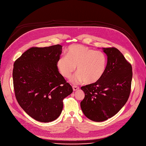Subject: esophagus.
<instances>
[{"label":"esophagus","instance_id":"34e87169","mask_svg":"<svg viewBox=\"0 0 146 146\" xmlns=\"http://www.w3.org/2000/svg\"><path fill=\"white\" fill-rule=\"evenodd\" d=\"M72 89L74 91H76L77 90H78L79 89V87L78 86H72Z\"/></svg>","mask_w":146,"mask_h":146}]
</instances>
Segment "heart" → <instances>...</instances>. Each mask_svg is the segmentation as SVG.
<instances>
[{"label":"heart","mask_w":146,"mask_h":146,"mask_svg":"<svg viewBox=\"0 0 146 146\" xmlns=\"http://www.w3.org/2000/svg\"><path fill=\"white\" fill-rule=\"evenodd\" d=\"M76 66L78 73L72 82L83 81L86 84H92L104 75L107 67V57L102 51L94 50L82 45H71L66 51V56H62L58 59L56 66L64 78L70 79Z\"/></svg>","instance_id":"b5f03b06"}]
</instances>
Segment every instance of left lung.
I'll return each instance as SVG.
<instances>
[{
    "mask_svg": "<svg viewBox=\"0 0 146 146\" xmlns=\"http://www.w3.org/2000/svg\"><path fill=\"white\" fill-rule=\"evenodd\" d=\"M108 56L107 67L97 82L82 86L84 98L80 102L86 117L104 121L117 114L127 102L131 87V64L117 48H103Z\"/></svg>",
    "mask_w": 146,
    "mask_h": 146,
    "instance_id": "left-lung-1",
    "label": "left lung"
}]
</instances>
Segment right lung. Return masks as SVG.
Returning <instances> with one entry per match:
<instances>
[{
    "label": "right lung",
    "mask_w": 146,
    "mask_h": 146,
    "mask_svg": "<svg viewBox=\"0 0 146 146\" xmlns=\"http://www.w3.org/2000/svg\"><path fill=\"white\" fill-rule=\"evenodd\" d=\"M62 52V46L59 44L32 47L14 64L16 99L29 115L40 122H51L59 117L63 99L73 92L56 66Z\"/></svg>",
    "instance_id": "right-lung-1"
}]
</instances>
